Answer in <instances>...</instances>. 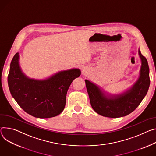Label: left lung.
<instances>
[{
    "label": "left lung",
    "mask_w": 156,
    "mask_h": 156,
    "mask_svg": "<svg viewBox=\"0 0 156 156\" xmlns=\"http://www.w3.org/2000/svg\"><path fill=\"white\" fill-rule=\"evenodd\" d=\"M141 60L139 77L132 87L119 94H110L86 80V87L93 109L101 116L120 118L128 115L140 105L150 85L149 68L147 59L139 50Z\"/></svg>",
    "instance_id": "1"
}]
</instances>
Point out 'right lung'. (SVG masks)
<instances>
[{"label":"right lung","instance_id":"add662e5","mask_svg":"<svg viewBox=\"0 0 156 156\" xmlns=\"http://www.w3.org/2000/svg\"><path fill=\"white\" fill-rule=\"evenodd\" d=\"M19 53L13 57L8 75L10 93L19 105L35 118H49L60 115L66 104L71 83L81 75L77 68L61 71L45 80L27 77L19 65Z\"/></svg>","mask_w":156,"mask_h":156}]
</instances>
